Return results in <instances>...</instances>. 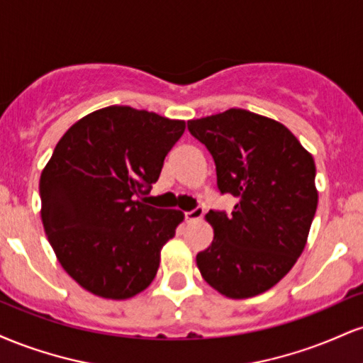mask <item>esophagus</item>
Returning <instances> with one entry per match:
<instances>
[{"label":"esophagus","mask_w":363,"mask_h":363,"mask_svg":"<svg viewBox=\"0 0 363 363\" xmlns=\"http://www.w3.org/2000/svg\"><path fill=\"white\" fill-rule=\"evenodd\" d=\"M203 215H205V210H203V206H196L194 210L186 211L184 218H186V222H196V220L201 218Z\"/></svg>","instance_id":"1"}]
</instances>
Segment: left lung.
Returning <instances> with one entry per match:
<instances>
[{
	"label": "left lung",
	"instance_id": "left-lung-1",
	"mask_svg": "<svg viewBox=\"0 0 363 363\" xmlns=\"http://www.w3.org/2000/svg\"><path fill=\"white\" fill-rule=\"evenodd\" d=\"M187 129L213 157L220 193L239 199L230 215L208 211L215 237L196 264L225 297L259 295L306 247L318 208L314 158L283 124L244 109L187 121Z\"/></svg>",
	"mask_w": 363,
	"mask_h": 363
}]
</instances>
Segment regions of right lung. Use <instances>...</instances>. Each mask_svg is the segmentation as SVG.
I'll use <instances>...</instances> for the list:
<instances>
[{"instance_id":"1","label":"right lung","mask_w":363,"mask_h":363,"mask_svg":"<svg viewBox=\"0 0 363 363\" xmlns=\"http://www.w3.org/2000/svg\"><path fill=\"white\" fill-rule=\"evenodd\" d=\"M184 129V121L111 106L57 141L40 176V216L61 266L85 290L123 301L153 281L184 213L136 198L158 181Z\"/></svg>"}]
</instances>
